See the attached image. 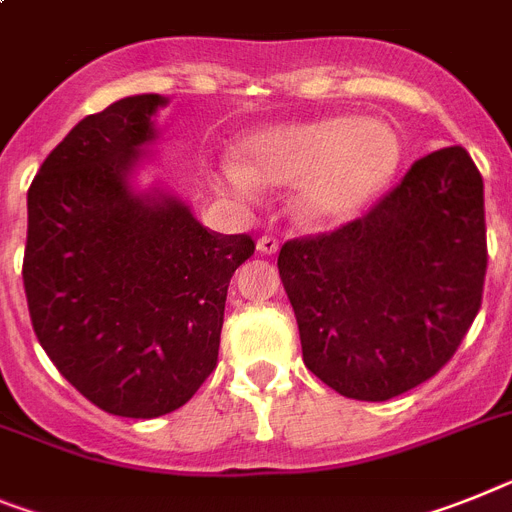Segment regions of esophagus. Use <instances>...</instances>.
<instances>
[{"label":"esophagus","instance_id":"esophagus-1","mask_svg":"<svg viewBox=\"0 0 512 512\" xmlns=\"http://www.w3.org/2000/svg\"><path fill=\"white\" fill-rule=\"evenodd\" d=\"M256 251L264 253V256H274V253L279 251V240L274 238V235H261V238L256 240Z\"/></svg>","mask_w":512,"mask_h":512}]
</instances>
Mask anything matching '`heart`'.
<instances>
[{"instance_id":"heart-1","label":"heart","mask_w":512,"mask_h":512,"mask_svg":"<svg viewBox=\"0 0 512 512\" xmlns=\"http://www.w3.org/2000/svg\"><path fill=\"white\" fill-rule=\"evenodd\" d=\"M399 137L378 119L323 116L261 129L222 165V186L251 196L259 183H295L305 222H339L373 199L399 168Z\"/></svg>"}]
</instances>
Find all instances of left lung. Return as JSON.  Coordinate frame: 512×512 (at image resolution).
Segmentation results:
<instances>
[{"label": "left lung", "mask_w": 512, "mask_h": 512, "mask_svg": "<svg viewBox=\"0 0 512 512\" xmlns=\"http://www.w3.org/2000/svg\"><path fill=\"white\" fill-rule=\"evenodd\" d=\"M277 266L305 368L347 399L401 396L456 355L482 308V173L464 147L430 152L362 217L287 240Z\"/></svg>", "instance_id": "obj_1"}]
</instances>
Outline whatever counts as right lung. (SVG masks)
Instances as JSON below:
<instances>
[{"label":"right lung","mask_w":512,"mask_h":512,"mask_svg":"<svg viewBox=\"0 0 512 512\" xmlns=\"http://www.w3.org/2000/svg\"><path fill=\"white\" fill-rule=\"evenodd\" d=\"M163 95L85 116L28 189L23 285L38 342L87 401L116 417L173 412L217 368L230 277L251 235L207 230L176 196L134 194Z\"/></svg>","instance_id":"add662e5"}]
</instances>
